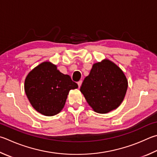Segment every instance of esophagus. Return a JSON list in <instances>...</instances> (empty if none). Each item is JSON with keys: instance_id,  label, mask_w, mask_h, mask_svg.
I'll return each mask as SVG.
<instances>
[{"instance_id": "34e87169", "label": "esophagus", "mask_w": 157, "mask_h": 157, "mask_svg": "<svg viewBox=\"0 0 157 157\" xmlns=\"http://www.w3.org/2000/svg\"><path fill=\"white\" fill-rule=\"evenodd\" d=\"M82 83V80H79V81L78 82V86H79V88L81 86Z\"/></svg>"}]
</instances>
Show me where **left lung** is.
Listing matches in <instances>:
<instances>
[{
    "label": "left lung",
    "mask_w": 157,
    "mask_h": 157,
    "mask_svg": "<svg viewBox=\"0 0 157 157\" xmlns=\"http://www.w3.org/2000/svg\"><path fill=\"white\" fill-rule=\"evenodd\" d=\"M128 80L122 70L109 59L93 65L80 91L96 113L105 114L116 109L123 101Z\"/></svg>",
    "instance_id": "1"
}]
</instances>
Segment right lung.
I'll use <instances>...</instances> for the list:
<instances>
[{
	"mask_svg": "<svg viewBox=\"0 0 157 157\" xmlns=\"http://www.w3.org/2000/svg\"><path fill=\"white\" fill-rule=\"evenodd\" d=\"M78 88L69 75L59 72L56 65L42 62L28 74L25 91L34 109L46 116H53L64 108L69 90Z\"/></svg>",
	"mask_w": 157,
	"mask_h": 157,
	"instance_id": "add662e5",
	"label": "right lung"
}]
</instances>
